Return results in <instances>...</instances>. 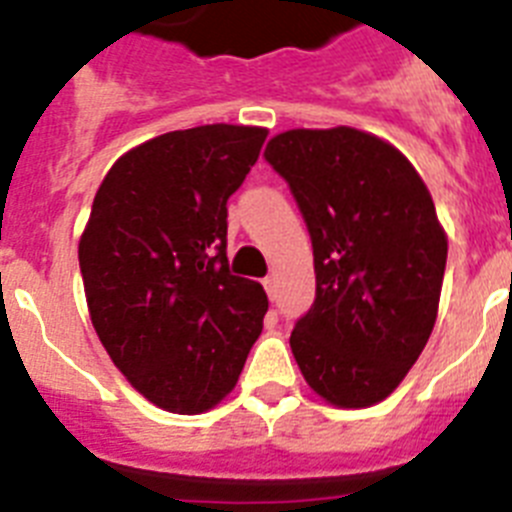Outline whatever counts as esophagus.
I'll list each match as a JSON object with an SVG mask.
<instances>
[{"label":"esophagus","instance_id":"obj_1","mask_svg":"<svg viewBox=\"0 0 512 512\" xmlns=\"http://www.w3.org/2000/svg\"><path fill=\"white\" fill-rule=\"evenodd\" d=\"M263 286H265V291H268L270 299H273V296H276V276H268V278H265Z\"/></svg>","mask_w":512,"mask_h":512}]
</instances>
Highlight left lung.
Returning <instances> with one entry per match:
<instances>
[{
  "mask_svg": "<svg viewBox=\"0 0 512 512\" xmlns=\"http://www.w3.org/2000/svg\"><path fill=\"white\" fill-rule=\"evenodd\" d=\"M265 158L315 252V304L291 330L304 380L341 409L385 401L435 328L448 236L401 150L354 127L289 130Z\"/></svg>",
  "mask_w": 512,
  "mask_h": 512,
  "instance_id": "left-lung-1",
  "label": "left lung"
}]
</instances>
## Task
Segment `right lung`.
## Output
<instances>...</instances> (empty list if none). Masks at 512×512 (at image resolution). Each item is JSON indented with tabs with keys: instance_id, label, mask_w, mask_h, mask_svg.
<instances>
[{
	"instance_id": "add662e5",
	"label": "right lung",
	"mask_w": 512,
	"mask_h": 512,
	"mask_svg": "<svg viewBox=\"0 0 512 512\" xmlns=\"http://www.w3.org/2000/svg\"><path fill=\"white\" fill-rule=\"evenodd\" d=\"M268 130L203 124L127 150L80 236L90 322L111 362L158 409L203 414L234 390L268 296L231 276L226 203Z\"/></svg>"
}]
</instances>
